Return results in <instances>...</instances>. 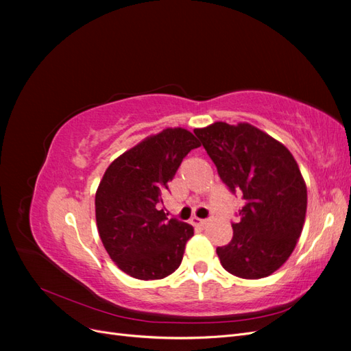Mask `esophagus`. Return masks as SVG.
I'll return each mask as SVG.
<instances>
[{"label": "esophagus", "instance_id": "obj_1", "mask_svg": "<svg viewBox=\"0 0 351 351\" xmlns=\"http://www.w3.org/2000/svg\"><path fill=\"white\" fill-rule=\"evenodd\" d=\"M190 222H192V226L199 227V226H205L206 222H208V219H200V218H197V217H193L192 219H190Z\"/></svg>", "mask_w": 351, "mask_h": 351}]
</instances>
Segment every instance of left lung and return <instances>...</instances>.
<instances>
[{"label": "left lung", "mask_w": 351, "mask_h": 351, "mask_svg": "<svg viewBox=\"0 0 351 351\" xmlns=\"http://www.w3.org/2000/svg\"><path fill=\"white\" fill-rule=\"evenodd\" d=\"M195 134L222 182L246 200L231 241L217 247L221 265L240 278L268 277L290 258L303 230L307 190L299 165L282 143L249 123L218 121Z\"/></svg>", "instance_id": "obj_1"}]
</instances>
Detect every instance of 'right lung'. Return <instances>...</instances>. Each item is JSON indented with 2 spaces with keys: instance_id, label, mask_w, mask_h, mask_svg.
<instances>
[{
  "instance_id": "obj_1",
  "label": "right lung",
  "mask_w": 351,
  "mask_h": 351,
  "mask_svg": "<svg viewBox=\"0 0 351 351\" xmlns=\"http://www.w3.org/2000/svg\"><path fill=\"white\" fill-rule=\"evenodd\" d=\"M182 127L146 137L111 162L95 196L99 237L110 258L137 280H161L182 263L193 227L167 218L161 193L183 158L199 147Z\"/></svg>"
}]
</instances>
